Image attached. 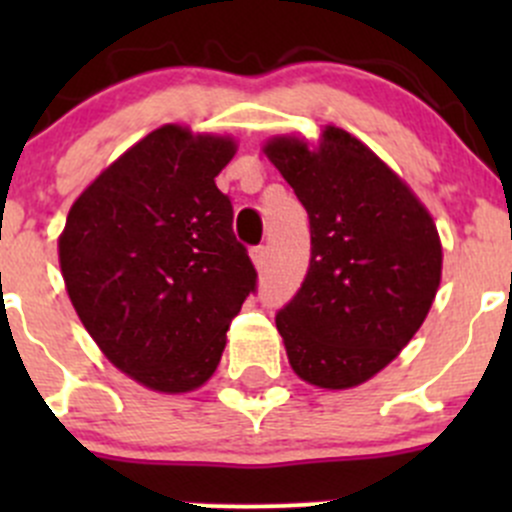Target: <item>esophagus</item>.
<instances>
[{"mask_svg": "<svg viewBox=\"0 0 512 512\" xmlns=\"http://www.w3.org/2000/svg\"><path fill=\"white\" fill-rule=\"evenodd\" d=\"M250 257H252V262H255L257 270H262V267L267 265V247H265V245L252 247V250H250Z\"/></svg>", "mask_w": 512, "mask_h": 512, "instance_id": "1", "label": "esophagus"}]
</instances>
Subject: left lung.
Here are the masks:
<instances>
[{
  "label": "left lung",
  "mask_w": 512,
  "mask_h": 512,
  "mask_svg": "<svg viewBox=\"0 0 512 512\" xmlns=\"http://www.w3.org/2000/svg\"><path fill=\"white\" fill-rule=\"evenodd\" d=\"M267 158L309 215L312 257L277 312L299 379L349 389L411 342L441 282V240L404 180L342 128L319 148L275 138Z\"/></svg>",
  "instance_id": "8db88e82"
}]
</instances>
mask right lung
Listing matches in <instances>:
<instances>
[{
  "label": "right lung",
  "mask_w": 512,
  "mask_h": 512,
  "mask_svg": "<svg viewBox=\"0 0 512 512\" xmlns=\"http://www.w3.org/2000/svg\"><path fill=\"white\" fill-rule=\"evenodd\" d=\"M235 143L180 126L148 133L79 195L59 237L71 304L101 352L168 394L203 386L257 292L215 175Z\"/></svg>",
  "instance_id": "obj_1"
}]
</instances>
